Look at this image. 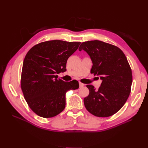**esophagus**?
I'll list each match as a JSON object with an SVG mask.
<instances>
[{
	"label": "esophagus",
	"mask_w": 148,
	"mask_h": 148,
	"mask_svg": "<svg viewBox=\"0 0 148 148\" xmlns=\"http://www.w3.org/2000/svg\"><path fill=\"white\" fill-rule=\"evenodd\" d=\"M79 88H82V87H83L84 86V84L83 83H81V82H79Z\"/></svg>",
	"instance_id": "1"
}]
</instances>
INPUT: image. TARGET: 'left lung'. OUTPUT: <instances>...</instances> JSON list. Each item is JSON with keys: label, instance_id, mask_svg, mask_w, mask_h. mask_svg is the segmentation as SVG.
<instances>
[{"label": "left lung", "instance_id": "8db88e82", "mask_svg": "<svg viewBox=\"0 0 148 148\" xmlns=\"http://www.w3.org/2000/svg\"><path fill=\"white\" fill-rule=\"evenodd\" d=\"M78 49L89 56L91 73L102 80L98 90L87 85L89 94L84 98V106L96 117H110L123 106L131 91L132 73L127 57L117 46L97 40L83 42Z\"/></svg>", "mask_w": 148, "mask_h": 148}]
</instances>
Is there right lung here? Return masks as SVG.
<instances>
[{"instance_id":"1","label":"right lung","mask_w":148,"mask_h":148,"mask_svg":"<svg viewBox=\"0 0 148 148\" xmlns=\"http://www.w3.org/2000/svg\"><path fill=\"white\" fill-rule=\"evenodd\" d=\"M80 43L52 40L36 44L26 53L21 88L29 107L40 117L59 114L65 107L66 92L79 88L76 80L66 82L56 74L66 71L67 59Z\"/></svg>"}]
</instances>
